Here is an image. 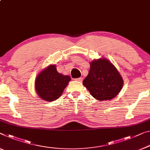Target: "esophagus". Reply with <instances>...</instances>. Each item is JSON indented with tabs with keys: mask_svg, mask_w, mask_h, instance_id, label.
Instances as JSON below:
<instances>
[{
	"mask_svg": "<svg viewBox=\"0 0 150 150\" xmlns=\"http://www.w3.org/2000/svg\"><path fill=\"white\" fill-rule=\"evenodd\" d=\"M75 80H76V81H78V82H82L83 80V78H76Z\"/></svg>",
	"mask_w": 150,
	"mask_h": 150,
	"instance_id": "34e87169",
	"label": "esophagus"
}]
</instances>
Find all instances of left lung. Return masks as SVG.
Instances as JSON below:
<instances>
[{
    "label": "left lung",
    "mask_w": 150,
    "mask_h": 150,
    "mask_svg": "<svg viewBox=\"0 0 150 150\" xmlns=\"http://www.w3.org/2000/svg\"><path fill=\"white\" fill-rule=\"evenodd\" d=\"M83 84L96 100L104 101L115 98L123 87L121 76L111 62L105 58L91 62L88 74Z\"/></svg>",
    "instance_id": "obj_1"
}]
</instances>
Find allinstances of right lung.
I'll list each match as a JSON object with an SVG mask.
<instances>
[{"label": "right lung", "instance_id": "add662e5", "mask_svg": "<svg viewBox=\"0 0 150 150\" xmlns=\"http://www.w3.org/2000/svg\"><path fill=\"white\" fill-rule=\"evenodd\" d=\"M71 80L69 76L59 73L56 65H50L36 78L35 91L40 97L46 101H54L62 96Z\"/></svg>", "mask_w": 150, "mask_h": 150}]
</instances>
